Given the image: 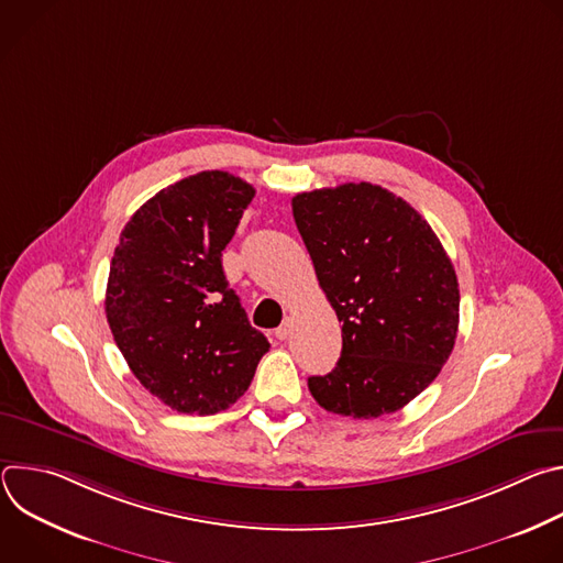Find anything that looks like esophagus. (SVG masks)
Returning a JSON list of instances; mask_svg holds the SVG:
<instances>
[{"label": "esophagus", "instance_id": "34e87169", "mask_svg": "<svg viewBox=\"0 0 563 563\" xmlns=\"http://www.w3.org/2000/svg\"><path fill=\"white\" fill-rule=\"evenodd\" d=\"M289 334H291V320H285V323L276 330V339L285 341V339H289Z\"/></svg>", "mask_w": 563, "mask_h": 563}]
</instances>
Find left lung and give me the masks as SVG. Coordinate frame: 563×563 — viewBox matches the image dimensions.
Wrapping results in <instances>:
<instances>
[{
  "mask_svg": "<svg viewBox=\"0 0 563 563\" xmlns=\"http://www.w3.org/2000/svg\"><path fill=\"white\" fill-rule=\"evenodd\" d=\"M294 220L343 350L307 385L320 408L376 419L408 406L441 372L459 330V283L441 240L404 198L369 183L298 194Z\"/></svg>",
  "mask_w": 563,
  "mask_h": 563,
  "instance_id": "8db88e82",
  "label": "left lung"
}]
</instances>
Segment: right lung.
I'll return each mask as SVG.
<instances>
[{
    "label": "right lung",
    "mask_w": 563,
    "mask_h": 563,
    "mask_svg": "<svg viewBox=\"0 0 563 563\" xmlns=\"http://www.w3.org/2000/svg\"><path fill=\"white\" fill-rule=\"evenodd\" d=\"M254 196L227 172H200L157 191L122 229L109 328L135 378L176 412L227 410L269 350L222 272V250Z\"/></svg>",
    "instance_id": "1"
}]
</instances>
